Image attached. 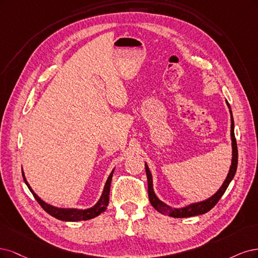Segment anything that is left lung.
<instances>
[{"instance_id":"obj_1","label":"left lung","mask_w":258,"mask_h":258,"mask_svg":"<svg viewBox=\"0 0 258 258\" xmlns=\"http://www.w3.org/2000/svg\"><path fill=\"white\" fill-rule=\"evenodd\" d=\"M226 104L229 108L230 122H231V124H230V139H231V149H232V151H231L232 152L231 153V165H230V168H229V171L227 173L226 179L224 180L223 184L217 190V193H214L211 197L207 198V199H205V201H202V202L189 204V205H187L185 207H182V208H172L168 205H166L165 203H163L161 199H159V197H157L156 194L154 193L152 174H151L150 169H149V167H148L147 163L145 164L147 178H148L149 199H150L151 205L162 214H166V215H168V217H172V218H189V217H195V215L207 213L208 211L211 210L215 205L218 204V202L220 201V198L223 196L224 193H225V190L228 187L231 180L234 179L235 174H236V170H237V165H238V149H237V141H236V138H235V132H234V128H235L234 118H232L230 106H229L227 101H226Z\"/></svg>"}]
</instances>
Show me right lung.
I'll use <instances>...</instances> for the list:
<instances>
[{"instance_id": "right-lung-1", "label": "right lung", "mask_w": 258, "mask_h": 258, "mask_svg": "<svg viewBox=\"0 0 258 258\" xmlns=\"http://www.w3.org/2000/svg\"><path fill=\"white\" fill-rule=\"evenodd\" d=\"M113 171H114V169H112V171L109 174V177H108V179L106 181L101 198L98 199V202L93 207L88 208V209H77V208H59V207H54L52 205H49V204L45 203L44 201H41V199L34 193V190L32 189V187L28 183V181L26 179V176H24L23 171H22V177H23L24 182H26L27 186L31 190V193L33 194V196L35 197L37 203L41 206V208H43V209L47 213L50 214L51 217H53L57 220H61V221L78 222V221H87L90 219H93L106 210L108 203H109V190H110V184H111Z\"/></svg>"}]
</instances>
